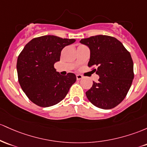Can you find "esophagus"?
I'll list each match as a JSON object with an SVG mask.
<instances>
[{
	"instance_id": "esophagus-1",
	"label": "esophagus",
	"mask_w": 147,
	"mask_h": 147,
	"mask_svg": "<svg viewBox=\"0 0 147 147\" xmlns=\"http://www.w3.org/2000/svg\"><path fill=\"white\" fill-rule=\"evenodd\" d=\"M82 75H80V74H78V75H76L77 80H80V79H82Z\"/></svg>"
}]
</instances>
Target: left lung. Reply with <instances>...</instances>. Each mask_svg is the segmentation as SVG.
I'll list each match as a JSON object with an SVG mask.
<instances>
[{"label":"left lung","mask_w":147,"mask_h":147,"mask_svg":"<svg viewBox=\"0 0 147 147\" xmlns=\"http://www.w3.org/2000/svg\"><path fill=\"white\" fill-rule=\"evenodd\" d=\"M80 42L90 48L88 67L96 66L92 69L99 76L98 82H93L86 92L87 98L97 108H115L125 98L134 78L131 54L122 43L110 36H92Z\"/></svg>","instance_id":"left-lung-1"}]
</instances>
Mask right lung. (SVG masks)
<instances>
[{
  "label": "right lung",
  "mask_w": 147,
  "mask_h": 147,
  "mask_svg": "<svg viewBox=\"0 0 147 147\" xmlns=\"http://www.w3.org/2000/svg\"><path fill=\"white\" fill-rule=\"evenodd\" d=\"M74 39L54 35L35 37L25 46L17 59L18 80L21 89L32 103L50 107L63 99L76 80L73 73L60 75L54 64L60 60L61 51Z\"/></svg>",
  "instance_id": "obj_1"
}]
</instances>
